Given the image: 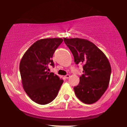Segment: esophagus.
<instances>
[{
	"label": "esophagus",
	"instance_id": "esophagus-1",
	"mask_svg": "<svg viewBox=\"0 0 127 127\" xmlns=\"http://www.w3.org/2000/svg\"><path fill=\"white\" fill-rule=\"evenodd\" d=\"M69 77H70V75H69V74H67V75H66L65 76V78H66V79L69 78Z\"/></svg>",
	"mask_w": 127,
	"mask_h": 127
}]
</instances>
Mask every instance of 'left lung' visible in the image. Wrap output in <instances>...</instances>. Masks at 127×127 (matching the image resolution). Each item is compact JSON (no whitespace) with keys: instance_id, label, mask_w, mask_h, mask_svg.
<instances>
[{"instance_id":"obj_1","label":"left lung","mask_w":127,"mask_h":127,"mask_svg":"<svg viewBox=\"0 0 127 127\" xmlns=\"http://www.w3.org/2000/svg\"><path fill=\"white\" fill-rule=\"evenodd\" d=\"M72 52L76 64H83V74L74 87L75 94L82 102H96L108 89L111 67L108 58L97 46L83 38H64Z\"/></svg>"}]
</instances>
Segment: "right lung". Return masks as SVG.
Wrapping results in <instances>:
<instances>
[{
  "label": "right lung",
  "instance_id": "obj_1",
  "mask_svg": "<svg viewBox=\"0 0 127 127\" xmlns=\"http://www.w3.org/2000/svg\"><path fill=\"white\" fill-rule=\"evenodd\" d=\"M62 41L61 38L38 40L21 60L19 71L24 89L32 101L40 105L53 101L64 82L54 73L49 72V65L54 66L53 53Z\"/></svg>",
  "mask_w": 127,
  "mask_h": 127
}]
</instances>
